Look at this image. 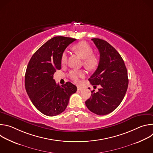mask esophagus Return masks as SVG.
I'll list each match as a JSON object with an SVG mask.
<instances>
[{"label": "esophagus", "instance_id": "34e87169", "mask_svg": "<svg viewBox=\"0 0 153 153\" xmlns=\"http://www.w3.org/2000/svg\"><path fill=\"white\" fill-rule=\"evenodd\" d=\"M83 90V88H82L81 86H77V90L78 91H81Z\"/></svg>", "mask_w": 153, "mask_h": 153}]
</instances>
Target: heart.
Returning a JSON list of instances; mask_svg holds the SVG:
<instances>
[{"label": "heart", "mask_w": 153, "mask_h": 153, "mask_svg": "<svg viewBox=\"0 0 153 153\" xmlns=\"http://www.w3.org/2000/svg\"><path fill=\"white\" fill-rule=\"evenodd\" d=\"M74 51L79 55L83 59V63L86 67L90 69H93L97 67L98 64V58L93 54V50L88 43L82 41L73 47ZM68 59V53L65 51L62 53L60 57L62 65L67 63ZM69 77L74 82L78 83L80 78L85 77V71L82 70H71L69 73Z\"/></svg>", "instance_id": "heart-1"}]
</instances>
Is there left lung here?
I'll return each instance as SVG.
<instances>
[{
    "label": "left lung",
    "instance_id": "1",
    "mask_svg": "<svg viewBox=\"0 0 153 153\" xmlns=\"http://www.w3.org/2000/svg\"><path fill=\"white\" fill-rule=\"evenodd\" d=\"M91 40L99 51L100 60L88 80L102 87L97 93L91 91L85 104L93 113L103 116L115 110L123 99L128 85V73L121 56L110 43L97 38Z\"/></svg>",
    "mask_w": 153,
    "mask_h": 153
}]
</instances>
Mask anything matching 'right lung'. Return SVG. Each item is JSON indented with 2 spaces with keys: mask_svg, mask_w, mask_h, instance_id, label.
<instances>
[{
  "mask_svg": "<svg viewBox=\"0 0 153 153\" xmlns=\"http://www.w3.org/2000/svg\"><path fill=\"white\" fill-rule=\"evenodd\" d=\"M76 39L57 36L48 40L33 55L27 68V93L37 110L48 116H57L66 109L77 87L68 82L60 86L53 79L61 69L60 57L66 48Z\"/></svg>",
  "mask_w": 153,
  "mask_h": 153,
  "instance_id": "1",
  "label": "right lung"
}]
</instances>
